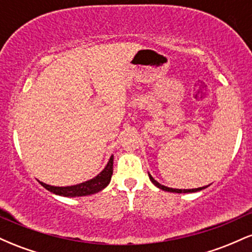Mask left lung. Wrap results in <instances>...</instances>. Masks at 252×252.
<instances>
[{
    "label": "left lung",
    "mask_w": 252,
    "mask_h": 252,
    "mask_svg": "<svg viewBox=\"0 0 252 252\" xmlns=\"http://www.w3.org/2000/svg\"><path fill=\"white\" fill-rule=\"evenodd\" d=\"M148 175H149V179H150V181H152L153 184H154L155 186L158 187V189H162V190H166V192H172V193H194V192H199V190H201V189H206V187H209V186H204V187H199V189H170V187L163 186V185L158 184V182L156 181L155 179L153 178V176L149 174V173H148Z\"/></svg>",
    "instance_id": "obj_1"
}]
</instances>
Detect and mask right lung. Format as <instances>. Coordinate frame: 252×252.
Listing matches in <instances>:
<instances>
[{
    "label": "right lung",
    "instance_id": "add662e5",
    "mask_svg": "<svg viewBox=\"0 0 252 252\" xmlns=\"http://www.w3.org/2000/svg\"><path fill=\"white\" fill-rule=\"evenodd\" d=\"M112 168H114V155H111L108 164H106L105 168H104L99 174L94 176V178L91 179V180L84 181L82 184L73 185V186L59 187V186H51V185H47L41 181L39 182L41 184V186L45 187L46 189L58 195L70 196V198H73V196L91 195V194H94V193L100 192V190L105 189V187L110 184L112 172H114V169Z\"/></svg>",
    "mask_w": 252,
    "mask_h": 252
}]
</instances>
